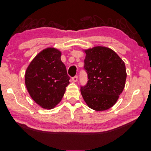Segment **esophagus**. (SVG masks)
<instances>
[{
    "mask_svg": "<svg viewBox=\"0 0 151 151\" xmlns=\"http://www.w3.org/2000/svg\"><path fill=\"white\" fill-rule=\"evenodd\" d=\"M72 81L74 82H76V81H78V76H75L74 77L72 78Z\"/></svg>",
    "mask_w": 151,
    "mask_h": 151,
    "instance_id": "obj_1",
    "label": "esophagus"
}]
</instances>
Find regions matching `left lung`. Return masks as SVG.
<instances>
[{"mask_svg": "<svg viewBox=\"0 0 151 151\" xmlns=\"http://www.w3.org/2000/svg\"><path fill=\"white\" fill-rule=\"evenodd\" d=\"M84 52V68L88 81L81 86L82 96L93 110H107L116 103L124 88L127 76L124 62L107 47L96 46Z\"/></svg>", "mask_w": 151, "mask_h": 151, "instance_id": "obj_1", "label": "left lung"}]
</instances>
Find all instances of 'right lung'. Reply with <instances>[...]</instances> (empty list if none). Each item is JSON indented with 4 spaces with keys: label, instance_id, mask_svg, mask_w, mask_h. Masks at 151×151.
I'll return each instance as SVG.
<instances>
[{
    "label": "right lung",
    "instance_id": "right-lung-1",
    "mask_svg": "<svg viewBox=\"0 0 151 151\" xmlns=\"http://www.w3.org/2000/svg\"><path fill=\"white\" fill-rule=\"evenodd\" d=\"M61 52L54 48L44 49L26 69L25 83L33 101L46 109L54 108L63 98L70 77L61 60Z\"/></svg>",
    "mask_w": 151,
    "mask_h": 151
}]
</instances>
